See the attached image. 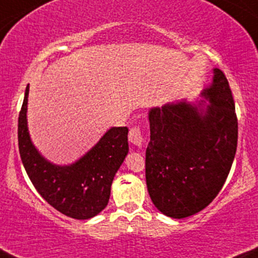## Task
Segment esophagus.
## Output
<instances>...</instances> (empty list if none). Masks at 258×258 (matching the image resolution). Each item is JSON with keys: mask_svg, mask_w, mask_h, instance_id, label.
Segmentation results:
<instances>
[{"mask_svg": "<svg viewBox=\"0 0 258 258\" xmlns=\"http://www.w3.org/2000/svg\"><path fill=\"white\" fill-rule=\"evenodd\" d=\"M128 140L130 142L134 143L135 146L141 147L143 144V136H142V130L140 126H134L128 132Z\"/></svg>", "mask_w": 258, "mask_h": 258, "instance_id": "1", "label": "esophagus"}]
</instances>
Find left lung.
Returning a JSON list of instances; mask_svg holds the SVG:
<instances>
[{"label":"left lung","mask_w":258,"mask_h":258,"mask_svg":"<svg viewBox=\"0 0 258 258\" xmlns=\"http://www.w3.org/2000/svg\"><path fill=\"white\" fill-rule=\"evenodd\" d=\"M198 103L152 107L146 181L163 214L182 219L205 209L224 185L237 147V118L229 82L219 69Z\"/></svg>","instance_id":"obj_1"}]
</instances>
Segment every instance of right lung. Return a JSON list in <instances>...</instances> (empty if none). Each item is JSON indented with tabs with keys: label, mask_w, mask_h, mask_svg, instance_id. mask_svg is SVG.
<instances>
[{
	"label": "right lung",
	"mask_w": 258,
	"mask_h": 258,
	"mask_svg": "<svg viewBox=\"0 0 258 258\" xmlns=\"http://www.w3.org/2000/svg\"><path fill=\"white\" fill-rule=\"evenodd\" d=\"M29 86L18 117V146L22 163L40 196L64 216L89 219L106 207L115 174L128 153V128L111 127L81 159L56 165L34 147L28 131Z\"/></svg>",
	"instance_id": "1"
}]
</instances>
